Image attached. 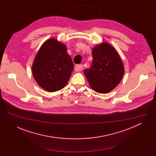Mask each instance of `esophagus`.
Segmentation results:
<instances>
[{"instance_id": "obj_1", "label": "esophagus", "mask_w": 156, "mask_h": 156, "mask_svg": "<svg viewBox=\"0 0 156 156\" xmlns=\"http://www.w3.org/2000/svg\"><path fill=\"white\" fill-rule=\"evenodd\" d=\"M82 69H83V65H82L81 64L76 65L75 66V71H76V72H80V71H81Z\"/></svg>"}]
</instances>
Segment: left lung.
I'll return each instance as SVG.
<instances>
[{
	"instance_id": "left-lung-1",
	"label": "left lung",
	"mask_w": 156,
	"mask_h": 156,
	"mask_svg": "<svg viewBox=\"0 0 156 156\" xmlns=\"http://www.w3.org/2000/svg\"><path fill=\"white\" fill-rule=\"evenodd\" d=\"M93 60L90 69L84 71L91 87L99 93L112 91L121 81L124 66L115 49L107 42L93 48Z\"/></svg>"
}]
</instances>
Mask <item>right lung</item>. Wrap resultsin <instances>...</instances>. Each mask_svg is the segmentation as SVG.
Returning <instances> with one entry per match:
<instances>
[{"label":"right lung","instance_id":"obj_1","mask_svg":"<svg viewBox=\"0 0 156 156\" xmlns=\"http://www.w3.org/2000/svg\"><path fill=\"white\" fill-rule=\"evenodd\" d=\"M73 70V63L66 46L55 38L49 39L42 44L32 65L35 81L48 92L63 89Z\"/></svg>","mask_w":156,"mask_h":156}]
</instances>
